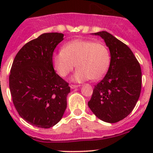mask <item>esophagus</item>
I'll list each match as a JSON object with an SVG mask.
<instances>
[{
  "mask_svg": "<svg viewBox=\"0 0 153 153\" xmlns=\"http://www.w3.org/2000/svg\"><path fill=\"white\" fill-rule=\"evenodd\" d=\"M80 85H75V84H71L70 85V88L71 89H75V88L79 87Z\"/></svg>",
  "mask_w": 153,
  "mask_h": 153,
  "instance_id": "obj_1",
  "label": "esophagus"
}]
</instances>
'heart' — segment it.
Listing matches in <instances>:
<instances>
[{
  "label": "heart",
  "instance_id": "1",
  "mask_svg": "<svg viewBox=\"0 0 153 153\" xmlns=\"http://www.w3.org/2000/svg\"><path fill=\"white\" fill-rule=\"evenodd\" d=\"M54 69L60 76H67L74 67L78 69L74 81L98 80L104 76L110 64V53L102 42L90 40H73L66 44L62 50L55 52L52 57Z\"/></svg>",
  "mask_w": 153,
  "mask_h": 153
}]
</instances>
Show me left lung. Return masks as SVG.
I'll use <instances>...</instances> for the list:
<instances>
[{
  "label": "left lung",
  "instance_id": "1",
  "mask_svg": "<svg viewBox=\"0 0 153 153\" xmlns=\"http://www.w3.org/2000/svg\"><path fill=\"white\" fill-rule=\"evenodd\" d=\"M110 52V64L104 78L94 87L88 106L99 119L116 123L135 107L141 90V69L133 52L126 44L102 31L96 32Z\"/></svg>",
  "mask_w": 153,
  "mask_h": 153
}]
</instances>
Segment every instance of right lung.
<instances>
[{
    "label": "right lung",
    "mask_w": 153,
    "mask_h": 153,
    "mask_svg": "<svg viewBox=\"0 0 153 153\" xmlns=\"http://www.w3.org/2000/svg\"><path fill=\"white\" fill-rule=\"evenodd\" d=\"M64 34L44 33L27 43L17 53L10 75L12 101L20 116L29 124L50 128L67 108L69 84L55 72L52 57Z\"/></svg>",
    "instance_id": "obj_1"
}]
</instances>
